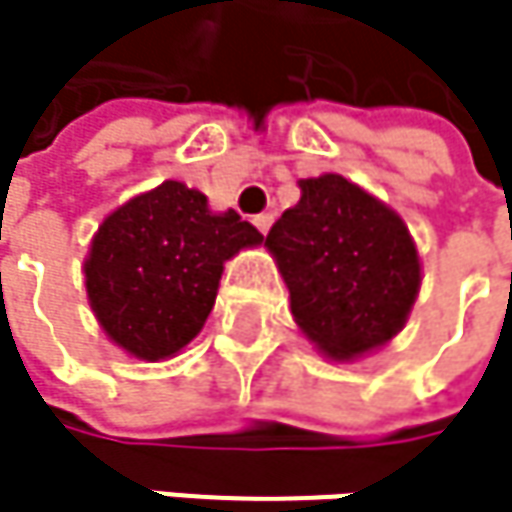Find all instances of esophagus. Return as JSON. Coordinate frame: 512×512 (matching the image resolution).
I'll return each mask as SVG.
<instances>
[{
  "label": "esophagus",
  "instance_id": "obj_1",
  "mask_svg": "<svg viewBox=\"0 0 512 512\" xmlns=\"http://www.w3.org/2000/svg\"><path fill=\"white\" fill-rule=\"evenodd\" d=\"M252 222H255V228L260 231V234H266V231H269V225H272V213H257Z\"/></svg>",
  "mask_w": 512,
  "mask_h": 512
}]
</instances>
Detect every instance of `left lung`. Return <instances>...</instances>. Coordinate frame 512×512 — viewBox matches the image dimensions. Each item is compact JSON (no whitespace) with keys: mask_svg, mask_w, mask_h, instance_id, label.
<instances>
[{"mask_svg":"<svg viewBox=\"0 0 512 512\" xmlns=\"http://www.w3.org/2000/svg\"><path fill=\"white\" fill-rule=\"evenodd\" d=\"M266 234L305 338L335 361L367 356L409 320L421 260L403 219L341 174L299 180Z\"/></svg>","mask_w":512,"mask_h":512,"instance_id":"1","label":"left lung"}]
</instances>
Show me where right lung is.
<instances>
[{
  "label": "right lung",
  "mask_w": 512,
  "mask_h": 512,
  "mask_svg": "<svg viewBox=\"0 0 512 512\" xmlns=\"http://www.w3.org/2000/svg\"><path fill=\"white\" fill-rule=\"evenodd\" d=\"M260 243L234 210L213 213L204 192L165 180L97 228L82 266L91 311L130 356H177L213 311L225 260Z\"/></svg>",
  "instance_id": "right-lung-1"
}]
</instances>
